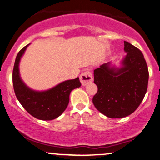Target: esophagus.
I'll return each instance as SVG.
<instances>
[{"label": "esophagus", "mask_w": 160, "mask_h": 160, "mask_svg": "<svg viewBox=\"0 0 160 160\" xmlns=\"http://www.w3.org/2000/svg\"><path fill=\"white\" fill-rule=\"evenodd\" d=\"M92 80L93 78L92 72L89 71V70L83 72L80 75V82L82 83V84L84 85V86H86V85L90 84V82H92Z\"/></svg>", "instance_id": "obj_1"}]
</instances>
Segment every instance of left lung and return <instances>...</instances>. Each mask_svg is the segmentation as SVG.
Returning a JSON list of instances; mask_svg holds the SVG:
<instances>
[{"instance_id":"obj_1","label":"left lung","mask_w":160,"mask_h":160,"mask_svg":"<svg viewBox=\"0 0 160 160\" xmlns=\"http://www.w3.org/2000/svg\"><path fill=\"white\" fill-rule=\"evenodd\" d=\"M127 54L122 67H111V62L94 70L98 92L93 96L95 107L110 118H122L138 109L146 95L148 70L143 55L138 48L124 41Z\"/></svg>"}]
</instances>
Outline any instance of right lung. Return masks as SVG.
Masks as SVG:
<instances>
[{"label": "right lung", "mask_w": 160, "mask_h": 160, "mask_svg": "<svg viewBox=\"0 0 160 160\" xmlns=\"http://www.w3.org/2000/svg\"><path fill=\"white\" fill-rule=\"evenodd\" d=\"M29 44L19 51L14 62L12 82L17 98L33 117L42 121H51L63 113L69 103L70 92L81 86L79 78L67 80L46 91L33 90L26 86L20 76L19 63Z\"/></svg>", "instance_id": "right-lung-1"}]
</instances>
